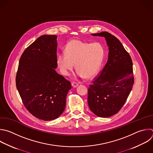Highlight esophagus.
Instances as JSON below:
<instances>
[{
	"mask_svg": "<svg viewBox=\"0 0 153 153\" xmlns=\"http://www.w3.org/2000/svg\"><path fill=\"white\" fill-rule=\"evenodd\" d=\"M71 85H72V86L73 88H76L79 85V84L77 83H76V82H72Z\"/></svg>",
	"mask_w": 153,
	"mask_h": 153,
	"instance_id": "34e87169",
	"label": "esophagus"
}]
</instances>
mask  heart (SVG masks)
Listing matches in <instances>:
<instances>
[{
	"label": "heart",
	"mask_w": 153,
	"mask_h": 153,
	"mask_svg": "<svg viewBox=\"0 0 153 153\" xmlns=\"http://www.w3.org/2000/svg\"><path fill=\"white\" fill-rule=\"evenodd\" d=\"M64 51L56 58L58 67L64 76L70 74L75 64L78 76L91 78L99 70L105 56L104 48L100 43L76 39L69 41Z\"/></svg>",
	"instance_id": "obj_1"
}]
</instances>
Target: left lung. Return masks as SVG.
<instances>
[{"mask_svg":"<svg viewBox=\"0 0 153 153\" xmlns=\"http://www.w3.org/2000/svg\"><path fill=\"white\" fill-rule=\"evenodd\" d=\"M105 38L109 48L105 67L88 88V103L97 116L110 117L125 104L134 83L133 63L121 42L108 32L91 34Z\"/></svg>","mask_w":153,"mask_h":153,"instance_id":"obj_1","label":"left lung"}]
</instances>
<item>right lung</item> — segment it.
<instances>
[{
	"instance_id": "right-lung-1",
	"label": "right lung",
	"mask_w": 153,
	"mask_h": 153,
	"mask_svg": "<svg viewBox=\"0 0 153 153\" xmlns=\"http://www.w3.org/2000/svg\"><path fill=\"white\" fill-rule=\"evenodd\" d=\"M57 36L44 35L27 47L19 61L16 86L23 105L36 118L51 121L65 108L71 83L56 71Z\"/></svg>"
}]
</instances>
